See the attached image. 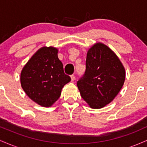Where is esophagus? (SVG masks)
<instances>
[{
  "label": "esophagus",
  "instance_id": "34e87169",
  "mask_svg": "<svg viewBox=\"0 0 147 147\" xmlns=\"http://www.w3.org/2000/svg\"><path fill=\"white\" fill-rule=\"evenodd\" d=\"M70 78H71V81H72V82H73V81L75 80V75H72L71 76H70Z\"/></svg>",
  "mask_w": 147,
  "mask_h": 147
}]
</instances>
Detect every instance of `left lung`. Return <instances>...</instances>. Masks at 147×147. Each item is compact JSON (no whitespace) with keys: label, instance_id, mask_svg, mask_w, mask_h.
I'll return each mask as SVG.
<instances>
[{"label":"left lung","instance_id":"obj_1","mask_svg":"<svg viewBox=\"0 0 147 147\" xmlns=\"http://www.w3.org/2000/svg\"><path fill=\"white\" fill-rule=\"evenodd\" d=\"M85 74L77 82L81 96L92 109L111 103L124 85L126 72L119 59L104 43H95L88 50Z\"/></svg>","mask_w":147,"mask_h":147}]
</instances>
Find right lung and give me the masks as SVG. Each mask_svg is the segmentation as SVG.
<instances>
[{
    "label": "right lung",
    "instance_id": "right-lung-1",
    "mask_svg": "<svg viewBox=\"0 0 147 147\" xmlns=\"http://www.w3.org/2000/svg\"><path fill=\"white\" fill-rule=\"evenodd\" d=\"M58 49L42 47L27 62L21 72V84L25 94L43 107H50L59 98L61 90L70 82L58 58Z\"/></svg>",
    "mask_w": 147,
    "mask_h": 147
}]
</instances>
